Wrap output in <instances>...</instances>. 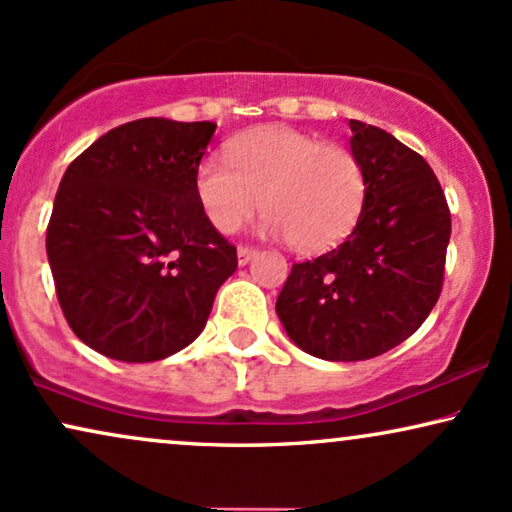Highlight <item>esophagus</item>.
<instances>
[{
  "mask_svg": "<svg viewBox=\"0 0 512 512\" xmlns=\"http://www.w3.org/2000/svg\"><path fill=\"white\" fill-rule=\"evenodd\" d=\"M256 251L258 249H254V246H246V244H242L237 249V258H239V266H246V263L251 261V258L256 256Z\"/></svg>",
  "mask_w": 512,
  "mask_h": 512,
  "instance_id": "34e87169",
  "label": "esophagus"
}]
</instances>
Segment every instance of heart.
<instances>
[{
	"instance_id": "heart-1",
	"label": "heart",
	"mask_w": 512,
	"mask_h": 512,
	"mask_svg": "<svg viewBox=\"0 0 512 512\" xmlns=\"http://www.w3.org/2000/svg\"><path fill=\"white\" fill-rule=\"evenodd\" d=\"M232 168L211 154L199 161L194 194L213 230L232 235L258 206L263 232L299 251H325L363 216L368 178L351 149L292 128L239 137L227 149Z\"/></svg>"
}]
</instances>
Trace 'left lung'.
<instances>
[{"instance_id": "left-lung-1", "label": "left lung", "mask_w": 512, "mask_h": 512, "mask_svg": "<svg viewBox=\"0 0 512 512\" xmlns=\"http://www.w3.org/2000/svg\"><path fill=\"white\" fill-rule=\"evenodd\" d=\"M368 178L363 216L337 249L294 263L277 296L289 337L325 361H368L425 323L444 287L451 211L418 151L349 121Z\"/></svg>"}]
</instances>
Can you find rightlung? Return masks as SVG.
<instances>
[{"label": "right lung", "instance_id": "obj_1", "mask_svg": "<svg viewBox=\"0 0 512 512\" xmlns=\"http://www.w3.org/2000/svg\"><path fill=\"white\" fill-rule=\"evenodd\" d=\"M216 125L140 118L63 173L47 225L56 299L75 337L125 363L161 361L204 330L237 249L213 230L194 173Z\"/></svg>", "mask_w": 512, "mask_h": 512}]
</instances>
